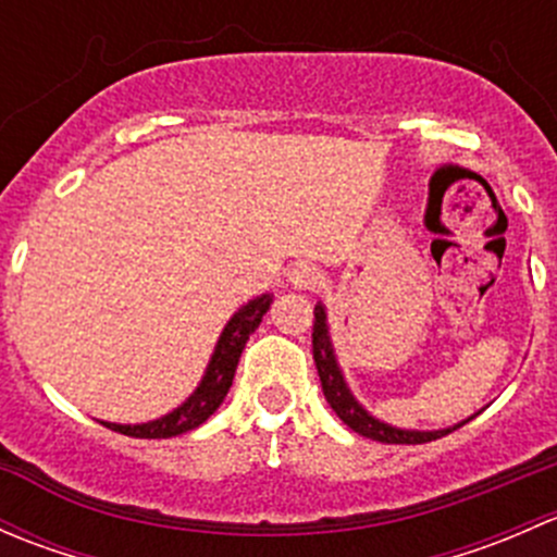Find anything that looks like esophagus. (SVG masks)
<instances>
[{
    "mask_svg": "<svg viewBox=\"0 0 557 557\" xmlns=\"http://www.w3.org/2000/svg\"><path fill=\"white\" fill-rule=\"evenodd\" d=\"M288 280H290V285H294V288L312 290V288H318V285H320V272L312 267V263H299V267L290 269Z\"/></svg>",
    "mask_w": 557,
    "mask_h": 557,
    "instance_id": "obj_1",
    "label": "esophagus"
}]
</instances>
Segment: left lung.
Segmentation results:
<instances>
[{
	"mask_svg": "<svg viewBox=\"0 0 557 557\" xmlns=\"http://www.w3.org/2000/svg\"><path fill=\"white\" fill-rule=\"evenodd\" d=\"M312 358L314 367H318L320 374V385H323V396L325 401L331 404V409L336 412V418L352 429L356 434L367 436V440L374 442H385V445H425V442H434L440 436H447L450 431L460 429L463 423L450 425V429H440V431H407V429H396V425H387L383 420H377L374 414H369L367 409L358 404V398L352 396V391L345 383V374H342L339 361H336L334 345H331V334H329V320H325V307L318 305L314 307V325H312Z\"/></svg>",
	"mask_w": 557,
	"mask_h": 557,
	"instance_id": "obj_1",
	"label": "left lung"
}]
</instances>
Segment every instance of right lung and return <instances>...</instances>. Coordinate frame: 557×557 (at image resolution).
Masks as SVG:
<instances>
[{
    "label": "right lung",
    "mask_w": 557,
    "mask_h": 557,
    "mask_svg": "<svg viewBox=\"0 0 557 557\" xmlns=\"http://www.w3.org/2000/svg\"><path fill=\"white\" fill-rule=\"evenodd\" d=\"M269 305H272V296L263 294L250 299L245 307H239V310L232 314V320H228L226 329H223L221 339H218L210 363H207V372L205 377H201L199 387H196L177 409H172L170 414H164V418L159 420H148V423L121 425L102 420V425L117 431V434L123 436H134V440H170V436H180L185 434V431L199 429V425L221 407L223 398H226L234 372H237L239 356H243L250 334L258 329L263 314H267Z\"/></svg>",
    "instance_id": "add662e5"
}]
</instances>
